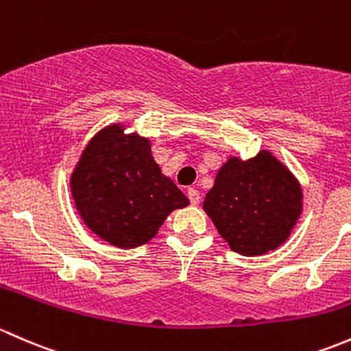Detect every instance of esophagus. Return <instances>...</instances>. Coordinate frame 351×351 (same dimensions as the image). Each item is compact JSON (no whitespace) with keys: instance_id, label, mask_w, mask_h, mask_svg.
<instances>
[{"instance_id":"1","label":"esophagus","mask_w":351,"mask_h":351,"mask_svg":"<svg viewBox=\"0 0 351 351\" xmlns=\"http://www.w3.org/2000/svg\"><path fill=\"white\" fill-rule=\"evenodd\" d=\"M186 194H187V197H189V201L193 202V204H197V202L201 201V194H199V191L194 189V187H189V189L186 191Z\"/></svg>"}]
</instances>
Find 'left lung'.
Returning a JSON list of instances; mask_svg holds the SVG:
<instances>
[{
	"label": "left lung",
	"mask_w": 351,
	"mask_h": 351,
	"mask_svg": "<svg viewBox=\"0 0 351 351\" xmlns=\"http://www.w3.org/2000/svg\"><path fill=\"white\" fill-rule=\"evenodd\" d=\"M302 187L270 150L219 167L202 209L237 254L265 255L284 245L302 213Z\"/></svg>",
	"instance_id": "1"
}]
</instances>
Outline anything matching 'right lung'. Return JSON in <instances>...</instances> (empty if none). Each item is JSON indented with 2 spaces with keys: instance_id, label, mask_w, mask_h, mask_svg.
I'll return each mask as SVG.
<instances>
[{
  "instance_id": "1",
  "label": "right lung",
  "mask_w": 351,
  "mask_h": 351,
  "mask_svg": "<svg viewBox=\"0 0 351 351\" xmlns=\"http://www.w3.org/2000/svg\"><path fill=\"white\" fill-rule=\"evenodd\" d=\"M128 123H111L88 142L71 174V194L82 223L118 248L149 243L167 216L189 204L162 172L147 136Z\"/></svg>"
}]
</instances>
